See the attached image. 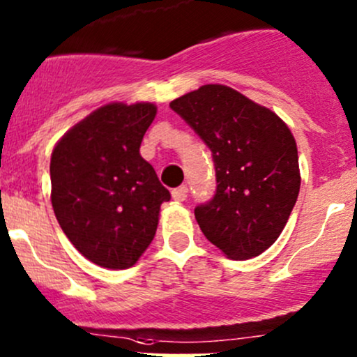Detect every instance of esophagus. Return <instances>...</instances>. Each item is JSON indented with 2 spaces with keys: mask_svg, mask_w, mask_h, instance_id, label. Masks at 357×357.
Returning a JSON list of instances; mask_svg holds the SVG:
<instances>
[{
  "mask_svg": "<svg viewBox=\"0 0 357 357\" xmlns=\"http://www.w3.org/2000/svg\"><path fill=\"white\" fill-rule=\"evenodd\" d=\"M186 197H188V186L186 185H181V186H178L172 190V198H174L176 202H185Z\"/></svg>",
  "mask_w": 357,
  "mask_h": 357,
  "instance_id": "obj_1",
  "label": "esophagus"
}]
</instances>
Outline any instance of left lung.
I'll use <instances>...</instances> for the list:
<instances>
[{
    "label": "left lung",
    "instance_id": "8db88e82",
    "mask_svg": "<svg viewBox=\"0 0 357 357\" xmlns=\"http://www.w3.org/2000/svg\"><path fill=\"white\" fill-rule=\"evenodd\" d=\"M169 107L211 151L217 190L195 208L202 232L232 259L259 256L298 198V151L287 123L222 84L202 86Z\"/></svg>",
    "mask_w": 357,
    "mask_h": 357
}]
</instances>
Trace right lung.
Instances as JSON below:
<instances>
[{
  "mask_svg": "<svg viewBox=\"0 0 357 357\" xmlns=\"http://www.w3.org/2000/svg\"><path fill=\"white\" fill-rule=\"evenodd\" d=\"M152 103H109L59 140L50 159L52 206L81 254L108 269H127L155 236L169 202L140 144L155 116Z\"/></svg>",
  "mask_w": 357,
  "mask_h": 357,
  "instance_id": "obj_1",
  "label": "right lung"
}]
</instances>
